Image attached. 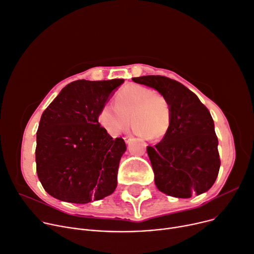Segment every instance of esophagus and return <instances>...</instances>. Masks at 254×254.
<instances>
[{
	"label": "esophagus",
	"mask_w": 254,
	"mask_h": 254,
	"mask_svg": "<svg viewBox=\"0 0 254 254\" xmlns=\"http://www.w3.org/2000/svg\"><path fill=\"white\" fill-rule=\"evenodd\" d=\"M130 139H131V137H129V136H126V137L124 138V140H125L126 143H128V142L130 141Z\"/></svg>",
	"instance_id": "obj_1"
}]
</instances>
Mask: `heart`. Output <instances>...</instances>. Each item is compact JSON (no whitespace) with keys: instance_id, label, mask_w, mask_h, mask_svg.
I'll return each mask as SVG.
<instances>
[{"instance_id":"obj_1","label":"heart","mask_w":254,"mask_h":254,"mask_svg":"<svg viewBox=\"0 0 254 254\" xmlns=\"http://www.w3.org/2000/svg\"><path fill=\"white\" fill-rule=\"evenodd\" d=\"M147 140L165 136L172 124L170 101L153 90L129 84L115 96V105L105 103L100 108L97 121L108 133L118 136L129 127Z\"/></svg>"}]
</instances>
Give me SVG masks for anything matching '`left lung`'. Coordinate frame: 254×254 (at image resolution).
Instances as JSON below:
<instances>
[{
  "instance_id": "left-lung-1",
  "label": "left lung",
  "mask_w": 254,
  "mask_h": 254,
  "mask_svg": "<svg viewBox=\"0 0 254 254\" xmlns=\"http://www.w3.org/2000/svg\"><path fill=\"white\" fill-rule=\"evenodd\" d=\"M153 88L170 101L172 124L155 147H147L157 189L177 198L208 191L214 184L221 159L209 110L181 82L161 75L131 78Z\"/></svg>"
}]
</instances>
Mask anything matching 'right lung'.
<instances>
[{
  "mask_svg": "<svg viewBox=\"0 0 254 254\" xmlns=\"http://www.w3.org/2000/svg\"><path fill=\"white\" fill-rule=\"evenodd\" d=\"M124 81H72L43 112L36 162L39 180L51 196L83 204L114 192L127 146L123 138L112 139L97 115Z\"/></svg>",
  "mask_w": 254,
  "mask_h": 254,
  "instance_id": "1",
  "label": "right lung"
}]
</instances>
